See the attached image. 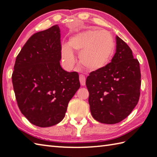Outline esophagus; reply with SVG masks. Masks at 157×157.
<instances>
[{"label": "esophagus", "instance_id": "obj_1", "mask_svg": "<svg viewBox=\"0 0 157 157\" xmlns=\"http://www.w3.org/2000/svg\"><path fill=\"white\" fill-rule=\"evenodd\" d=\"M79 80H80V82H81V85L82 86H85V81H86V78L84 75H80L79 76Z\"/></svg>", "mask_w": 157, "mask_h": 157}]
</instances>
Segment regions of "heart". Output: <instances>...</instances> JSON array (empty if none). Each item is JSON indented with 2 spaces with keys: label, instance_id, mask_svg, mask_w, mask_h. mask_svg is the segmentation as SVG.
Wrapping results in <instances>:
<instances>
[{
  "label": "heart",
  "instance_id": "1",
  "mask_svg": "<svg viewBox=\"0 0 157 157\" xmlns=\"http://www.w3.org/2000/svg\"><path fill=\"white\" fill-rule=\"evenodd\" d=\"M113 36L105 31L88 30L70 37L68 46L62 47V56L66 66L72 67L75 59L72 52L79 53L81 65L88 71L94 72L108 64L114 53Z\"/></svg>",
  "mask_w": 157,
  "mask_h": 157
}]
</instances>
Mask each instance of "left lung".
I'll return each mask as SVG.
<instances>
[{
	"label": "left lung",
	"instance_id": "left-lung-1",
	"mask_svg": "<svg viewBox=\"0 0 157 157\" xmlns=\"http://www.w3.org/2000/svg\"><path fill=\"white\" fill-rule=\"evenodd\" d=\"M116 53L111 62L87 77L89 104L98 122L115 124L125 119L137 104L141 73L138 60L130 47L116 36Z\"/></svg>",
	"mask_w": 157,
	"mask_h": 157
}]
</instances>
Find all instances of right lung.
Listing matches in <instances>:
<instances>
[{"mask_svg":"<svg viewBox=\"0 0 157 157\" xmlns=\"http://www.w3.org/2000/svg\"><path fill=\"white\" fill-rule=\"evenodd\" d=\"M57 25L34 34L16 57L12 82L21 113L40 127L53 126L65 117L80 87L76 72L65 71Z\"/></svg>","mask_w":157,"mask_h":157,"instance_id":"add662e5","label":"right lung"}]
</instances>
